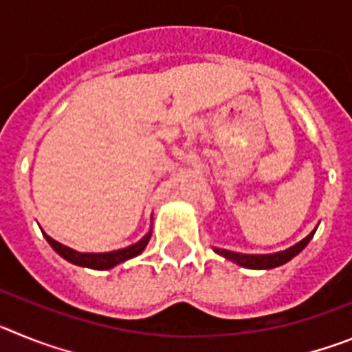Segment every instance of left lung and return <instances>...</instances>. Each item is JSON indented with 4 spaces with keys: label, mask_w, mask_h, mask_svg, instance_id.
I'll return each instance as SVG.
<instances>
[{
    "label": "left lung",
    "mask_w": 352,
    "mask_h": 352,
    "mask_svg": "<svg viewBox=\"0 0 352 352\" xmlns=\"http://www.w3.org/2000/svg\"><path fill=\"white\" fill-rule=\"evenodd\" d=\"M312 231L309 236L305 239H301L300 243H296L294 247L287 248L284 252H276V254H268V256H248V254H236V252H229V250H220V248H214L217 254L223 256L226 259L232 261V263L239 264V266H245V268H250V270H272L276 268V266H282L285 264L287 261H291L292 257H296L301 250H303L309 241L312 239L314 236Z\"/></svg>",
    "instance_id": "8db88e82"
}]
</instances>
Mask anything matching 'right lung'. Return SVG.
Returning a JSON list of instances; mask_svg holds the SVG:
<instances>
[{
  "mask_svg": "<svg viewBox=\"0 0 352 352\" xmlns=\"http://www.w3.org/2000/svg\"><path fill=\"white\" fill-rule=\"evenodd\" d=\"M43 236H45V239L49 241V245H51V247L54 248V250L58 252L63 259H67L68 263L77 264V266H86V268H91V270H109V268H113V266H116V264L123 263V261H129L132 259V257L139 256V254L146 248V245H148L151 232L146 234L144 238H142L141 241H138L135 245H130V247L121 248V250L105 252V254H80V252L72 250V248L54 241L51 236L47 234H43Z\"/></svg>",
  "mask_w": 352,
  "mask_h": 352,
  "instance_id": "obj_1",
  "label": "right lung"
}]
</instances>
